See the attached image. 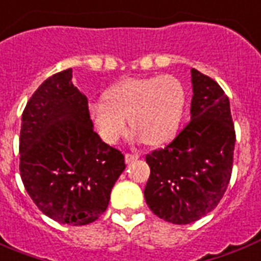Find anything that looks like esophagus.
<instances>
[{"label": "esophagus", "mask_w": 261, "mask_h": 261, "mask_svg": "<svg viewBox=\"0 0 261 261\" xmlns=\"http://www.w3.org/2000/svg\"><path fill=\"white\" fill-rule=\"evenodd\" d=\"M124 159H126L127 164H128V163H134L139 159V154H137V153H126Z\"/></svg>", "instance_id": "obj_1"}]
</instances>
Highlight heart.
Instances as JSON below:
<instances>
[{
	"mask_svg": "<svg viewBox=\"0 0 261 261\" xmlns=\"http://www.w3.org/2000/svg\"><path fill=\"white\" fill-rule=\"evenodd\" d=\"M104 98L89 105V115L108 144L124 135L127 117L145 144H163L178 130L186 107L184 83L171 75L124 79L109 87Z\"/></svg>",
	"mask_w": 261,
	"mask_h": 261,
	"instance_id": "b5f03b06",
	"label": "heart"
}]
</instances>
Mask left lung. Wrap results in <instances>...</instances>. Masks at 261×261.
<instances>
[{"label": "left lung", "mask_w": 261, "mask_h": 261, "mask_svg": "<svg viewBox=\"0 0 261 261\" xmlns=\"http://www.w3.org/2000/svg\"><path fill=\"white\" fill-rule=\"evenodd\" d=\"M190 122L170 144L145 160L150 167L144 194L153 214L189 224L214 211L230 184L236 145L228 97L200 71L192 69Z\"/></svg>", "instance_id": "obj_1"}]
</instances>
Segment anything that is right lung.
<instances>
[{
  "instance_id": "right-lung-1",
  "label": "right lung",
  "mask_w": 261,
  "mask_h": 261,
  "mask_svg": "<svg viewBox=\"0 0 261 261\" xmlns=\"http://www.w3.org/2000/svg\"><path fill=\"white\" fill-rule=\"evenodd\" d=\"M71 79V68L55 73L29 99L21 115L19 168L42 214L85 226L107 211L126 164L123 153L94 131L86 95Z\"/></svg>"
}]
</instances>
